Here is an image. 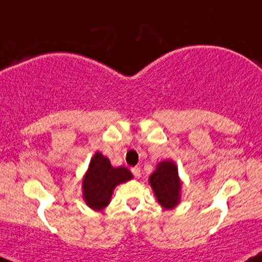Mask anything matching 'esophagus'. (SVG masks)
I'll list each match as a JSON object with an SVG mask.
<instances>
[{
  "label": "esophagus",
  "instance_id": "obj_1",
  "mask_svg": "<svg viewBox=\"0 0 262 262\" xmlns=\"http://www.w3.org/2000/svg\"><path fill=\"white\" fill-rule=\"evenodd\" d=\"M132 174L134 175V178H139L140 177V168H139V166H134V168H132Z\"/></svg>",
  "mask_w": 262,
  "mask_h": 262
}]
</instances>
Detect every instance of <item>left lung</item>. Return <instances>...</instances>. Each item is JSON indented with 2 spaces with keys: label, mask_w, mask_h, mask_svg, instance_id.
Instances as JSON below:
<instances>
[{
  "label": "left lung",
  "mask_w": 262,
  "mask_h": 262,
  "mask_svg": "<svg viewBox=\"0 0 262 262\" xmlns=\"http://www.w3.org/2000/svg\"><path fill=\"white\" fill-rule=\"evenodd\" d=\"M150 185L157 195L160 205L165 209H173L180 199V180L177 165L173 162L158 164L157 170L151 174Z\"/></svg>",
  "instance_id": "left-lung-1"
}]
</instances>
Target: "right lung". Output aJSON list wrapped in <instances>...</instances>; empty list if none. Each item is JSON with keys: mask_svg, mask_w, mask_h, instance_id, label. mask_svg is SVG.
<instances>
[{"mask_svg": "<svg viewBox=\"0 0 262 262\" xmlns=\"http://www.w3.org/2000/svg\"><path fill=\"white\" fill-rule=\"evenodd\" d=\"M133 178L126 168H113L108 158L96 153L92 158L89 169L83 178V198L89 208L102 210L111 201L112 192L120 183H125Z\"/></svg>", "mask_w": 262, "mask_h": 262, "instance_id": "right-lung-1", "label": "right lung"}]
</instances>
